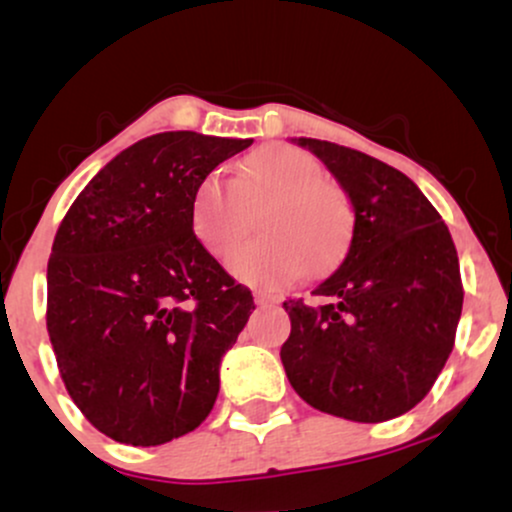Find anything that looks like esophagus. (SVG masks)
Listing matches in <instances>:
<instances>
[{
	"instance_id": "obj_1",
	"label": "esophagus",
	"mask_w": 512,
	"mask_h": 512,
	"mask_svg": "<svg viewBox=\"0 0 512 512\" xmlns=\"http://www.w3.org/2000/svg\"><path fill=\"white\" fill-rule=\"evenodd\" d=\"M255 303L257 305H274V303H279V298L267 296V293H255Z\"/></svg>"
}]
</instances>
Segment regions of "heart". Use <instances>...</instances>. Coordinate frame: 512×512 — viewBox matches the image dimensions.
I'll use <instances>...</instances> for the list:
<instances>
[{
	"mask_svg": "<svg viewBox=\"0 0 512 512\" xmlns=\"http://www.w3.org/2000/svg\"><path fill=\"white\" fill-rule=\"evenodd\" d=\"M255 243L233 250L228 269L257 289H284L308 274H325L342 260L351 238L349 199L308 151L291 144H267L233 168L228 185L211 173L190 202L192 236L209 255L223 257L250 231Z\"/></svg>",
	"mask_w": 512,
	"mask_h": 512,
	"instance_id": "b5f03b06",
	"label": "heart"
}]
</instances>
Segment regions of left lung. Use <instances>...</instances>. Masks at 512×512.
<instances>
[{
    "label": "left lung",
    "instance_id": "1",
    "mask_svg": "<svg viewBox=\"0 0 512 512\" xmlns=\"http://www.w3.org/2000/svg\"><path fill=\"white\" fill-rule=\"evenodd\" d=\"M325 163L354 207L344 262L286 301L281 363L310 407L361 424L395 419L428 395L455 346L462 279L448 226L397 168L320 139H293Z\"/></svg>",
    "mask_w": 512,
    "mask_h": 512
}]
</instances>
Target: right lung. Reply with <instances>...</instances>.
Returning <instances> with one entry per match:
<instances>
[{
	"mask_svg": "<svg viewBox=\"0 0 512 512\" xmlns=\"http://www.w3.org/2000/svg\"><path fill=\"white\" fill-rule=\"evenodd\" d=\"M252 139L161 132L81 190L48 262V332L81 414L117 443L195 431L255 303L190 228L197 185Z\"/></svg>",
	"mask_w": 512,
	"mask_h": 512,
	"instance_id": "1",
	"label": "right lung"
}]
</instances>
